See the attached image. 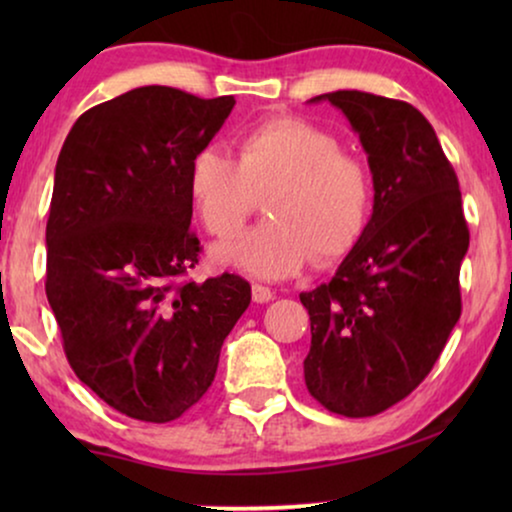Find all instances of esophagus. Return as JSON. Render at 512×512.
<instances>
[{"mask_svg": "<svg viewBox=\"0 0 512 512\" xmlns=\"http://www.w3.org/2000/svg\"><path fill=\"white\" fill-rule=\"evenodd\" d=\"M251 298H254V303H270V300L275 298V293H272L268 286L254 284L251 286Z\"/></svg>", "mask_w": 512, "mask_h": 512, "instance_id": "1", "label": "esophagus"}]
</instances>
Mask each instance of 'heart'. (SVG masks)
<instances>
[{
    "label": "heart",
    "instance_id": "b5f03b06",
    "mask_svg": "<svg viewBox=\"0 0 512 512\" xmlns=\"http://www.w3.org/2000/svg\"><path fill=\"white\" fill-rule=\"evenodd\" d=\"M188 200L214 237H233L265 192L268 221L214 244L212 261L258 279L296 275L314 256L326 263L359 242L370 214V174L338 139L298 116H275L237 137L235 160L216 149L195 153Z\"/></svg>",
    "mask_w": 512,
    "mask_h": 512
}]
</instances>
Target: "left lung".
Returning a JSON list of instances; mask_svg holds the SVG:
<instances>
[{"label":"left lung","mask_w":512,"mask_h":512,"mask_svg":"<svg viewBox=\"0 0 512 512\" xmlns=\"http://www.w3.org/2000/svg\"><path fill=\"white\" fill-rule=\"evenodd\" d=\"M373 174V214L328 284L300 293L312 326L310 394L335 415L370 417L403 401L438 361L461 314L468 251L457 174L422 111L335 90Z\"/></svg>","instance_id":"1"}]
</instances>
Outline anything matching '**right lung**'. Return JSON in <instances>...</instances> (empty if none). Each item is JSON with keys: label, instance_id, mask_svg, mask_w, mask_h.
<instances>
[{"label": "right lung", "instance_id": "add662e5", "mask_svg": "<svg viewBox=\"0 0 512 512\" xmlns=\"http://www.w3.org/2000/svg\"><path fill=\"white\" fill-rule=\"evenodd\" d=\"M233 107L230 95L128 90L79 116L55 165L48 305L76 377L132 419L165 424L198 403L251 303L237 275L181 279L200 254L188 163Z\"/></svg>", "mask_w": 512, "mask_h": 512}]
</instances>
